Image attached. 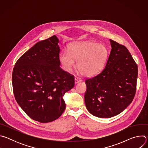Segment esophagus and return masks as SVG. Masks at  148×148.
<instances>
[{"instance_id": "1", "label": "esophagus", "mask_w": 148, "mask_h": 148, "mask_svg": "<svg viewBox=\"0 0 148 148\" xmlns=\"http://www.w3.org/2000/svg\"><path fill=\"white\" fill-rule=\"evenodd\" d=\"M81 81H82V79H81L80 78L78 77H76L75 78V84H77V83L81 82Z\"/></svg>"}]
</instances>
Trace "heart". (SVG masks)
Segmentation results:
<instances>
[{
    "label": "heart",
    "mask_w": 148,
    "mask_h": 148,
    "mask_svg": "<svg viewBox=\"0 0 148 148\" xmlns=\"http://www.w3.org/2000/svg\"><path fill=\"white\" fill-rule=\"evenodd\" d=\"M108 56L104 46L94 42H81L73 45L69 51H64L60 55L61 64L66 71L71 72L75 66L85 76L92 77L98 74L104 67Z\"/></svg>",
    "instance_id": "obj_1"
}]
</instances>
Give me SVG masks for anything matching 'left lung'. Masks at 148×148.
Masks as SVG:
<instances>
[{
    "instance_id": "left-lung-1",
    "label": "left lung",
    "mask_w": 148,
    "mask_h": 148,
    "mask_svg": "<svg viewBox=\"0 0 148 148\" xmlns=\"http://www.w3.org/2000/svg\"><path fill=\"white\" fill-rule=\"evenodd\" d=\"M110 42L112 49L104 69L86 79V107L99 118L120 114L132 102L136 90V63L125 46L111 39Z\"/></svg>"
}]
</instances>
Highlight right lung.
Masks as SVG:
<instances>
[{
    "instance_id": "1",
    "label": "right lung",
    "mask_w": 148,
    "mask_h": 148,
    "mask_svg": "<svg viewBox=\"0 0 148 148\" xmlns=\"http://www.w3.org/2000/svg\"><path fill=\"white\" fill-rule=\"evenodd\" d=\"M58 42L56 36L37 42L17 60L12 73L17 102L30 118L41 123L62 114L63 97L74 86V76L60 67Z\"/></svg>"
}]
</instances>
